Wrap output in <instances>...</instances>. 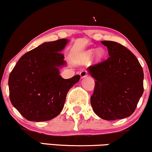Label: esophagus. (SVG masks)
Listing matches in <instances>:
<instances>
[{
	"mask_svg": "<svg viewBox=\"0 0 152 152\" xmlns=\"http://www.w3.org/2000/svg\"><path fill=\"white\" fill-rule=\"evenodd\" d=\"M87 75H88V72H87V71H82L81 73H80V76H81V78H85L86 77Z\"/></svg>",
	"mask_w": 152,
	"mask_h": 152,
	"instance_id": "34e87169",
	"label": "esophagus"
}]
</instances>
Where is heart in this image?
<instances>
[{"mask_svg":"<svg viewBox=\"0 0 152 152\" xmlns=\"http://www.w3.org/2000/svg\"><path fill=\"white\" fill-rule=\"evenodd\" d=\"M94 53V50H88V51L86 52V56L88 58H89ZM104 55V51L102 49H98L95 53V58L96 60H99Z\"/></svg>","mask_w":152,"mask_h":152,"instance_id":"obj_1","label":"heart"}]
</instances>
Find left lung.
<instances>
[{"label": "left lung", "instance_id": "8db88e82", "mask_svg": "<svg viewBox=\"0 0 152 152\" xmlns=\"http://www.w3.org/2000/svg\"><path fill=\"white\" fill-rule=\"evenodd\" d=\"M109 57L88 68L95 78L91 104L103 119H122L135 111L144 92V72L137 57L117 42L102 41Z\"/></svg>", "mask_w": 152, "mask_h": 152}]
</instances>
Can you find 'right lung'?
<instances>
[{"label":"right lung","instance_id":"obj_1","mask_svg":"<svg viewBox=\"0 0 152 152\" xmlns=\"http://www.w3.org/2000/svg\"><path fill=\"white\" fill-rule=\"evenodd\" d=\"M65 38L44 43L20 57L9 75L10 100L28 121H45L55 118L64 108L68 91L80 75L64 79L58 68L65 65L61 51Z\"/></svg>","mask_w":152,"mask_h":152}]
</instances>
